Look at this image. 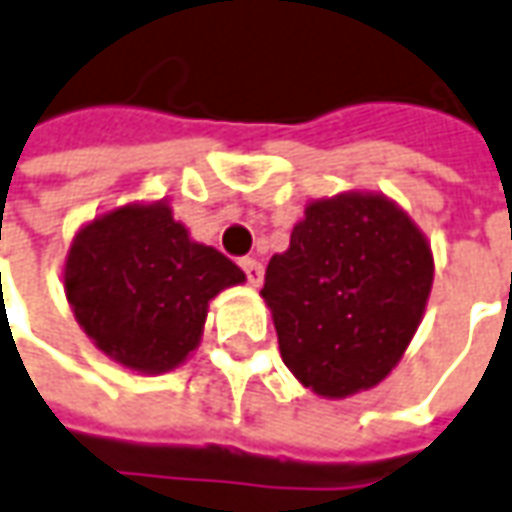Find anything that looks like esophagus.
Segmentation results:
<instances>
[{
  "label": "esophagus",
  "instance_id": "34e87169",
  "mask_svg": "<svg viewBox=\"0 0 512 512\" xmlns=\"http://www.w3.org/2000/svg\"><path fill=\"white\" fill-rule=\"evenodd\" d=\"M241 269L246 271V280L252 285L263 283V263H257L255 257H243Z\"/></svg>",
  "mask_w": 512,
  "mask_h": 512
}]
</instances>
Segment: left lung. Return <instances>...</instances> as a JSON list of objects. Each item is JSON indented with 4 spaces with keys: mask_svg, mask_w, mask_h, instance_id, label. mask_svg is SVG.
<instances>
[{
    "mask_svg": "<svg viewBox=\"0 0 512 512\" xmlns=\"http://www.w3.org/2000/svg\"><path fill=\"white\" fill-rule=\"evenodd\" d=\"M434 280L429 238L384 193L314 198L274 255L266 300L302 387L339 401L378 387L417 333Z\"/></svg>",
    "mask_w": 512,
    "mask_h": 512,
    "instance_id": "8db88e82",
    "label": "left lung"
}]
</instances>
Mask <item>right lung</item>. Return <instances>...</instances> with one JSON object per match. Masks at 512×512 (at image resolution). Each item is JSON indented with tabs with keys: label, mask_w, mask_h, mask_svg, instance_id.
<instances>
[{
	"label": "right lung",
	"mask_w": 512,
	"mask_h": 512,
	"mask_svg": "<svg viewBox=\"0 0 512 512\" xmlns=\"http://www.w3.org/2000/svg\"><path fill=\"white\" fill-rule=\"evenodd\" d=\"M246 283L229 257L190 238L168 201L86 221L66 252L64 291L83 333L125 370L159 375L196 350L210 302Z\"/></svg>",
	"instance_id": "obj_1"
}]
</instances>
